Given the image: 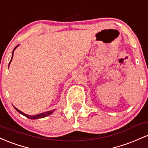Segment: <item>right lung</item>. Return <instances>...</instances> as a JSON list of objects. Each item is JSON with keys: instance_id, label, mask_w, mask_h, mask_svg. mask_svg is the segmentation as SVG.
Listing matches in <instances>:
<instances>
[{"instance_id": "obj_1", "label": "right lung", "mask_w": 148, "mask_h": 148, "mask_svg": "<svg viewBox=\"0 0 148 148\" xmlns=\"http://www.w3.org/2000/svg\"><path fill=\"white\" fill-rule=\"evenodd\" d=\"M16 47H17V46H16ZM16 47H14V50H13V52H12V58H13V52H14V49H16ZM11 61H12V59L10 60V61L9 66H10V64ZM14 108L16 109V110L17 111V112H19V113H21V114H23V115L26 116V117H28V118L31 119H36L42 118V117H46V116L49 115V114H52V112H54V110H50V111H47V112H42V113H40V114H36V115H33V116H31V115H28V114H25V113H24V112H21V111H20L19 110H18V109H17V108H16L14 107Z\"/></svg>"}]
</instances>
